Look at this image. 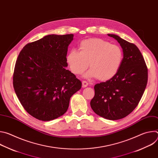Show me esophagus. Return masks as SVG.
Listing matches in <instances>:
<instances>
[{
    "label": "esophagus",
    "mask_w": 158,
    "mask_h": 158,
    "mask_svg": "<svg viewBox=\"0 0 158 158\" xmlns=\"http://www.w3.org/2000/svg\"><path fill=\"white\" fill-rule=\"evenodd\" d=\"M82 87H86L88 85V83L85 81H82Z\"/></svg>",
    "instance_id": "1"
}]
</instances>
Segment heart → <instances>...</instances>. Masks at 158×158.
Wrapping results in <instances>:
<instances>
[{
    "instance_id": "heart-1",
    "label": "heart",
    "mask_w": 158,
    "mask_h": 158,
    "mask_svg": "<svg viewBox=\"0 0 158 158\" xmlns=\"http://www.w3.org/2000/svg\"><path fill=\"white\" fill-rule=\"evenodd\" d=\"M79 49L71 51L66 56L67 63L74 74L83 73L89 65L91 69L85 75L88 78L107 81L118 73L123 53L116 45L100 38H90L80 42Z\"/></svg>"
}]
</instances>
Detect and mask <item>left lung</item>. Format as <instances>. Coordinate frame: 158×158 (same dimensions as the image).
<instances>
[{
	"instance_id": "1",
	"label": "left lung",
	"mask_w": 158,
	"mask_h": 158,
	"mask_svg": "<svg viewBox=\"0 0 158 158\" xmlns=\"http://www.w3.org/2000/svg\"><path fill=\"white\" fill-rule=\"evenodd\" d=\"M123 51V59L117 74L94 85L95 95L91 106L96 114L109 120L126 117L138 105L148 82V68L136 45L115 34Z\"/></svg>"
}]
</instances>
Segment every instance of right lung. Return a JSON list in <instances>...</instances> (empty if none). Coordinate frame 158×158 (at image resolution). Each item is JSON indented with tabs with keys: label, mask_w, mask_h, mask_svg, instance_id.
<instances>
[{
	"label": "right lung",
	"mask_w": 158,
	"mask_h": 158,
	"mask_svg": "<svg viewBox=\"0 0 158 158\" xmlns=\"http://www.w3.org/2000/svg\"><path fill=\"white\" fill-rule=\"evenodd\" d=\"M73 34H51L28 43L15 62L13 85L24 109L34 118L48 121L62 116L82 83L65 67Z\"/></svg>",
	"instance_id": "1"
}]
</instances>
